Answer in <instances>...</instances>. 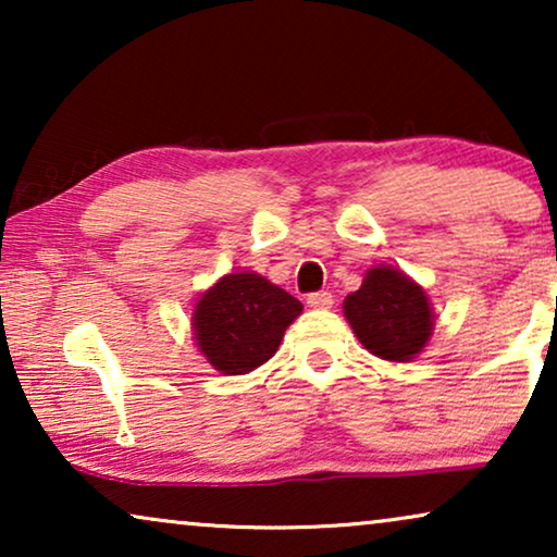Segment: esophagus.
Returning a JSON list of instances; mask_svg holds the SVG:
<instances>
[{
	"mask_svg": "<svg viewBox=\"0 0 557 557\" xmlns=\"http://www.w3.org/2000/svg\"><path fill=\"white\" fill-rule=\"evenodd\" d=\"M307 304L311 309H330L334 299H332L330 292H314V294L307 296Z\"/></svg>",
	"mask_w": 557,
	"mask_h": 557,
	"instance_id": "1",
	"label": "esophagus"
}]
</instances>
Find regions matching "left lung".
Instances as JSON below:
<instances>
[{
  "instance_id": "1",
  "label": "left lung",
  "mask_w": 557,
  "mask_h": 557,
  "mask_svg": "<svg viewBox=\"0 0 557 557\" xmlns=\"http://www.w3.org/2000/svg\"><path fill=\"white\" fill-rule=\"evenodd\" d=\"M345 317L372 355L408 362L431 337L433 319L425 292L400 271L375 265L345 299Z\"/></svg>"
}]
</instances>
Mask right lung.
<instances>
[{"mask_svg":"<svg viewBox=\"0 0 557 557\" xmlns=\"http://www.w3.org/2000/svg\"><path fill=\"white\" fill-rule=\"evenodd\" d=\"M301 309L296 296L258 273H231L197 301V347L215 370L243 375L271 360Z\"/></svg>","mask_w":557,"mask_h":557,"instance_id":"add662e5","label":"right lung"}]
</instances>
